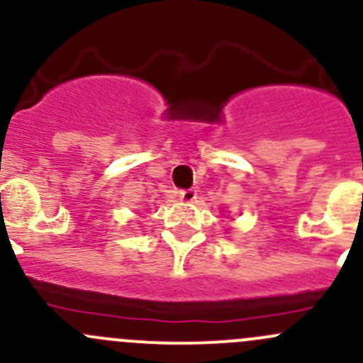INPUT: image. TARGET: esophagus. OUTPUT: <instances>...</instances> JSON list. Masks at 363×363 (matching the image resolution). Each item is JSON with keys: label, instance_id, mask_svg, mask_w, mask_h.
Segmentation results:
<instances>
[{"label": "esophagus", "instance_id": "1", "mask_svg": "<svg viewBox=\"0 0 363 363\" xmlns=\"http://www.w3.org/2000/svg\"><path fill=\"white\" fill-rule=\"evenodd\" d=\"M196 189H182V191H179V199L182 200V202H193V200L196 199Z\"/></svg>", "mask_w": 363, "mask_h": 363}]
</instances>
